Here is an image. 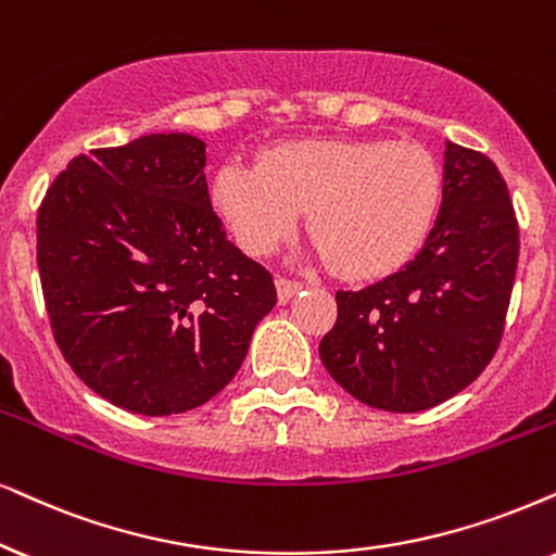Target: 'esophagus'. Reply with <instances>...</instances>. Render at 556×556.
I'll list each match as a JSON object with an SVG mask.
<instances>
[{"label": "esophagus", "instance_id": "esophagus-1", "mask_svg": "<svg viewBox=\"0 0 556 556\" xmlns=\"http://www.w3.org/2000/svg\"><path fill=\"white\" fill-rule=\"evenodd\" d=\"M302 290V282L290 277H277V292H279V302H290L294 294Z\"/></svg>", "mask_w": 556, "mask_h": 556}]
</instances>
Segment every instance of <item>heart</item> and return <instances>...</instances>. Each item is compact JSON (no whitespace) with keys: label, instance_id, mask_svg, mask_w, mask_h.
<instances>
[{"label":"heart","instance_id":"obj_1","mask_svg":"<svg viewBox=\"0 0 556 556\" xmlns=\"http://www.w3.org/2000/svg\"><path fill=\"white\" fill-rule=\"evenodd\" d=\"M441 200V168L424 146L315 140L285 146L262 172L230 164L215 202L249 254H269L311 207L307 230L343 277H377L424 241Z\"/></svg>","mask_w":556,"mask_h":556}]
</instances>
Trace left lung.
I'll return each mask as SVG.
<instances>
[{
    "instance_id": "obj_1",
    "label": "left lung",
    "mask_w": 556,
    "mask_h": 556,
    "mask_svg": "<svg viewBox=\"0 0 556 556\" xmlns=\"http://www.w3.org/2000/svg\"><path fill=\"white\" fill-rule=\"evenodd\" d=\"M518 220L484 153L446 143L444 197L403 269L336 292L320 359L364 405L418 413L475 382L501 346L518 266Z\"/></svg>"
}]
</instances>
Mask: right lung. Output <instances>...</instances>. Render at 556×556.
Instances as JSON below:
<instances>
[{
  "label": "right lung",
  "instance_id": "right-lung-1",
  "mask_svg": "<svg viewBox=\"0 0 556 556\" xmlns=\"http://www.w3.org/2000/svg\"><path fill=\"white\" fill-rule=\"evenodd\" d=\"M205 143L156 132L68 161L38 210L53 339L76 377L140 416L215 397L277 305L266 266L228 241Z\"/></svg>",
  "mask_w": 556,
  "mask_h": 556
}]
</instances>
